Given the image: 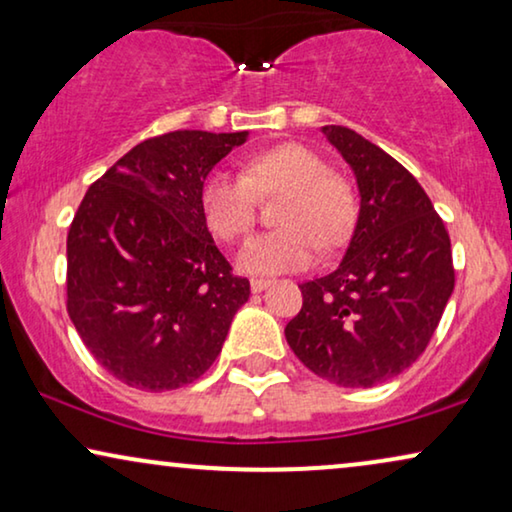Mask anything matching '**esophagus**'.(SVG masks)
I'll list each match as a JSON object with an SVG mask.
<instances>
[{
  "label": "esophagus",
  "instance_id": "34e87169",
  "mask_svg": "<svg viewBox=\"0 0 512 512\" xmlns=\"http://www.w3.org/2000/svg\"><path fill=\"white\" fill-rule=\"evenodd\" d=\"M251 291H254V293H261V291H265V289H268V286L272 284L270 282V279H261V277H254V279H251Z\"/></svg>",
  "mask_w": 512,
  "mask_h": 512
}]
</instances>
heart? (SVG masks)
<instances>
[{"label": "heart", "instance_id": "obj_1", "mask_svg": "<svg viewBox=\"0 0 512 512\" xmlns=\"http://www.w3.org/2000/svg\"><path fill=\"white\" fill-rule=\"evenodd\" d=\"M272 221L279 228L256 235L240 254L251 275H279L307 268L317 244L338 249L352 235L359 200L347 174L328 167L317 151L284 142L256 151L242 163V177L214 172L200 191V212L216 240L237 244L256 223L258 202L277 198Z\"/></svg>", "mask_w": 512, "mask_h": 512}]
</instances>
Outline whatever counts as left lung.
<instances>
[{
    "label": "left lung",
    "instance_id": "1",
    "mask_svg": "<svg viewBox=\"0 0 512 512\" xmlns=\"http://www.w3.org/2000/svg\"><path fill=\"white\" fill-rule=\"evenodd\" d=\"M324 135L352 165L361 212L333 272L298 284L303 307L284 328L293 354L340 387H375L429 345L454 289L450 235L405 167L342 125Z\"/></svg>",
    "mask_w": 512,
    "mask_h": 512
}]
</instances>
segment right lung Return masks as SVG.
<instances>
[{
    "label": "right lung",
    "instance_id": "1",
    "mask_svg": "<svg viewBox=\"0 0 512 512\" xmlns=\"http://www.w3.org/2000/svg\"><path fill=\"white\" fill-rule=\"evenodd\" d=\"M247 132L174 130L118 158L67 233V312L95 361L128 387L167 391L212 366L249 279L200 212L212 167Z\"/></svg>",
    "mask_w": 512,
    "mask_h": 512
}]
</instances>
